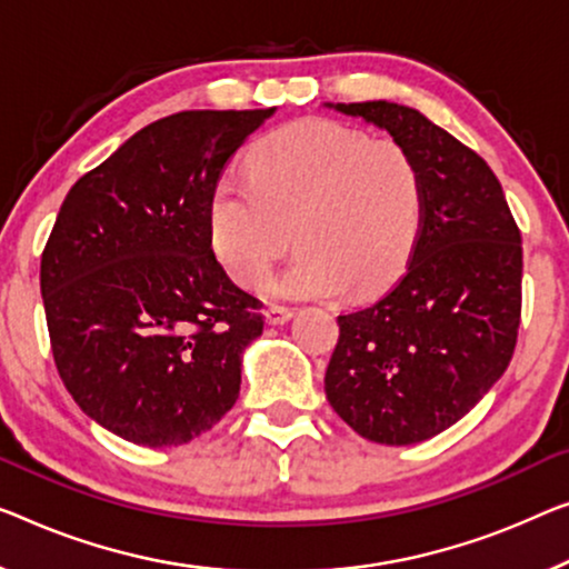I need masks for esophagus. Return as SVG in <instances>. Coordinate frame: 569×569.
Segmentation results:
<instances>
[{
  "instance_id": "34e87169",
  "label": "esophagus",
  "mask_w": 569,
  "mask_h": 569,
  "mask_svg": "<svg viewBox=\"0 0 569 569\" xmlns=\"http://www.w3.org/2000/svg\"><path fill=\"white\" fill-rule=\"evenodd\" d=\"M291 317H293V311L288 307H278V303H270V307L266 309V321H268V325H273V327L286 325V321Z\"/></svg>"
}]
</instances>
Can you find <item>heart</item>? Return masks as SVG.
Instances as JSON below:
<instances>
[{"instance_id": "b5f03b06", "label": "heart", "mask_w": 569, "mask_h": 569, "mask_svg": "<svg viewBox=\"0 0 569 569\" xmlns=\"http://www.w3.org/2000/svg\"><path fill=\"white\" fill-rule=\"evenodd\" d=\"M250 173L219 176L209 237L227 273L258 286L291 242L296 258L268 291L283 299L370 296L391 286L417 250L427 183L396 140L332 120H301L262 138Z\"/></svg>"}]
</instances>
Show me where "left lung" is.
Returning a JSON list of instances; mask_svg holds the SVG:
<instances>
[{"label":"left lung","mask_w":569,"mask_h":569,"mask_svg":"<svg viewBox=\"0 0 569 569\" xmlns=\"http://www.w3.org/2000/svg\"><path fill=\"white\" fill-rule=\"evenodd\" d=\"M335 109L383 127L417 156L427 214L391 291L337 317L327 401L370 442H423L460 421L511 362L521 232L486 160L417 109L393 101Z\"/></svg>","instance_id":"1"}]
</instances>
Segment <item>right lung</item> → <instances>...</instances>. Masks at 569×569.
I'll return each instance as SVG.
<instances>
[{"mask_svg": "<svg viewBox=\"0 0 569 569\" xmlns=\"http://www.w3.org/2000/svg\"><path fill=\"white\" fill-rule=\"evenodd\" d=\"M270 109H191L142 127L83 173L40 260V293L66 391L112 435L178 447L240 396L262 303L211 250L209 199Z\"/></svg>", "mask_w": 569, "mask_h": 569, "instance_id": "obj_1", "label": "right lung"}]
</instances>
